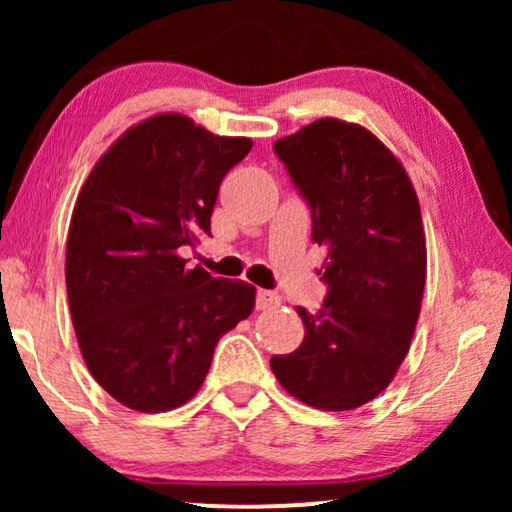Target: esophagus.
<instances>
[{
	"mask_svg": "<svg viewBox=\"0 0 512 512\" xmlns=\"http://www.w3.org/2000/svg\"><path fill=\"white\" fill-rule=\"evenodd\" d=\"M279 293L275 291H268V289H258L256 293V307L258 310H270V307H277L279 305Z\"/></svg>",
	"mask_w": 512,
	"mask_h": 512,
	"instance_id": "1",
	"label": "esophagus"
}]
</instances>
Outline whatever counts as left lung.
<instances>
[{"label":"left lung","mask_w":512,"mask_h":512,"mask_svg":"<svg viewBox=\"0 0 512 512\" xmlns=\"http://www.w3.org/2000/svg\"><path fill=\"white\" fill-rule=\"evenodd\" d=\"M272 149L312 209L328 293L314 314L296 307L305 338L270 368L310 408H361L394 380L422 310L426 237L415 186L373 132L340 118H319Z\"/></svg>","instance_id":"left-lung-1"}]
</instances>
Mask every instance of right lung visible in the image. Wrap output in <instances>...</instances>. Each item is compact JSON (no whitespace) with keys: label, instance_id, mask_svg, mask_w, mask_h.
<instances>
[{"label":"right lung","instance_id":"1","mask_svg":"<svg viewBox=\"0 0 512 512\" xmlns=\"http://www.w3.org/2000/svg\"><path fill=\"white\" fill-rule=\"evenodd\" d=\"M184 114L132 125L90 170L67 235V298L83 361L125 408L165 412L198 394L223 333L256 289L186 268L212 235L223 177L251 151Z\"/></svg>","mask_w":512,"mask_h":512}]
</instances>
